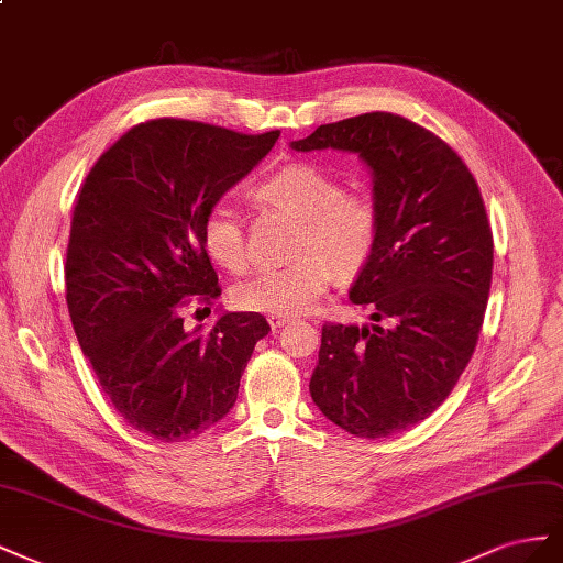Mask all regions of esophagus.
<instances>
[{
	"instance_id": "1",
	"label": "esophagus",
	"mask_w": 563,
	"mask_h": 563,
	"mask_svg": "<svg viewBox=\"0 0 563 563\" xmlns=\"http://www.w3.org/2000/svg\"><path fill=\"white\" fill-rule=\"evenodd\" d=\"M268 323H271V328H283L285 323H290V316H276V313H271V316H268Z\"/></svg>"
}]
</instances>
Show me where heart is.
I'll use <instances>...</instances> for the list:
<instances>
[{
  "instance_id": "obj_1",
  "label": "heart",
  "mask_w": 563,
  "mask_h": 563,
  "mask_svg": "<svg viewBox=\"0 0 563 563\" xmlns=\"http://www.w3.org/2000/svg\"><path fill=\"white\" fill-rule=\"evenodd\" d=\"M256 200L273 210L299 217L292 233L297 260L264 266L233 285L238 309L295 316L311 309L340 276L356 273L371 260L379 238L377 202L365 190L344 188L328 169L313 163H290L273 172L256 188ZM202 245L227 271L250 264V243L238 205L221 198L202 217Z\"/></svg>"
}]
</instances>
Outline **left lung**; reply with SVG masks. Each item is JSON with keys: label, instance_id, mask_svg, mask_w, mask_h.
Returning a JSON list of instances; mask_svg holds the SVG:
<instances>
[{"label": "left lung", "instance_id": "8db88e82", "mask_svg": "<svg viewBox=\"0 0 563 563\" xmlns=\"http://www.w3.org/2000/svg\"><path fill=\"white\" fill-rule=\"evenodd\" d=\"M290 146L371 167L379 238L349 299L375 323L323 325L309 391L353 437H391L443 404L474 353L493 276L484 198L445 141L394 112L320 124Z\"/></svg>", "mask_w": 563, "mask_h": 563}]
</instances>
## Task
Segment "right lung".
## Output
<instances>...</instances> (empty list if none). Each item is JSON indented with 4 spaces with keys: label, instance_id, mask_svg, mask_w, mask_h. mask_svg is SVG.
Here are the masks:
<instances>
[{
    "label": "right lung",
    "instance_id": "add662e5",
    "mask_svg": "<svg viewBox=\"0 0 563 563\" xmlns=\"http://www.w3.org/2000/svg\"><path fill=\"white\" fill-rule=\"evenodd\" d=\"M278 136L141 122L96 159L77 192L66 256L77 342L110 404L157 441L192 439L227 417L254 344L271 330L252 311L186 330L181 311L221 295L202 245L205 212Z\"/></svg>",
    "mask_w": 563,
    "mask_h": 563
}]
</instances>
